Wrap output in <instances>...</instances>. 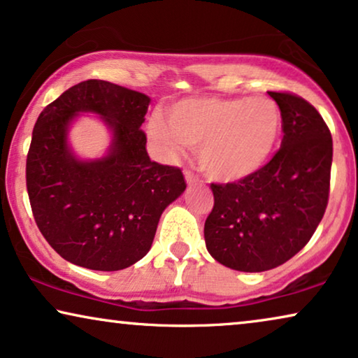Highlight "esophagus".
<instances>
[{"label": "esophagus", "instance_id": "1", "mask_svg": "<svg viewBox=\"0 0 358 358\" xmlns=\"http://www.w3.org/2000/svg\"><path fill=\"white\" fill-rule=\"evenodd\" d=\"M185 182H187L189 187H194V185L202 184V180H200L197 176L192 174V173H185Z\"/></svg>", "mask_w": 358, "mask_h": 358}]
</instances>
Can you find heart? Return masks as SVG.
Returning <instances> with one entry per match:
<instances>
[{
	"label": "heart",
	"mask_w": 358,
	"mask_h": 358,
	"mask_svg": "<svg viewBox=\"0 0 358 358\" xmlns=\"http://www.w3.org/2000/svg\"><path fill=\"white\" fill-rule=\"evenodd\" d=\"M150 135L169 158L200 146L199 163L208 178L234 182L261 171L275 153L283 130L280 107L268 97H187L155 117Z\"/></svg>",
	"instance_id": "obj_1"
}]
</instances>
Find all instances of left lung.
<instances>
[{"label":"left lung","instance_id":"1","mask_svg":"<svg viewBox=\"0 0 358 358\" xmlns=\"http://www.w3.org/2000/svg\"><path fill=\"white\" fill-rule=\"evenodd\" d=\"M268 96L283 117L280 150L256 174L212 184L215 205L203 228L210 256L239 272L271 271L301 251L329 197L332 138L320 112L295 94Z\"/></svg>","mask_w":358,"mask_h":358}]
</instances>
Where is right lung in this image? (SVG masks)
I'll use <instances>...</instances> for the list:
<instances>
[{
  "mask_svg": "<svg viewBox=\"0 0 358 358\" xmlns=\"http://www.w3.org/2000/svg\"><path fill=\"white\" fill-rule=\"evenodd\" d=\"M150 97L102 80H87L38 115L26 180L43 238L65 259L91 271H122L145 257L161 213L185 190L180 169L150 159L140 130ZM81 113L100 117L111 134L101 159L78 157L69 129Z\"/></svg>",
  "mask_w": 358,
  "mask_h": 358,
  "instance_id": "right-lung-1",
  "label": "right lung"
}]
</instances>
